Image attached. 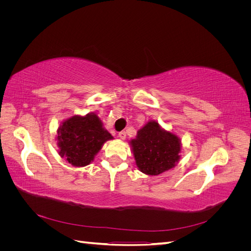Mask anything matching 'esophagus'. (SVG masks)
Wrapping results in <instances>:
<instances>
[{
  "instance_id": "obj_1",
  "label": "esophagus",
  "mask_w": 251,
  "mask_h": 251,
  "mask_svg": "<svg viewBox=\"0 0 251 251\" xmlns=\"http://www.w3.org/2000/svg\"><path fill=\"white\" fill-rule=\"evenodd\" d=\"M118 137H119L120 139L125 140V139H126V133L125 131H121V132H119V133H118Z\"/></svg>"
}]
</instances>
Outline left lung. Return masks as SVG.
<instances>
[{"instance_id": "obj_1", "label": "left lung", "mask_w": 251, "mask_h": 251, "mask_svg": "<svg viewBox=\"0 0 251 251\" xmlns=\"http://www.w3.org/2000/svg\"><path fill=\"white\" fill-rule=\"evenodd\" d=\"M130 143L138 169L150 176L173 169L180 159V138L153 120L140 128Z\"/></svg>"}]
</instances>
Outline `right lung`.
Instances as JSON below:
<instances>
[{"mask_svg":"<svg viewBox=\"0 0 251 251\" xmlns=\"http://www.w3.org/2000/svg\"><path fill=\"white\" fill-rule=\"evenodd\" d=\"M56 139L60 157L74 166H86L113 136L102 127L96 114L89 113L65 120L58 127Z\"/></svg>","mask_w":251,"mask_h":251,"instance_id":"add662e5","label":"right lung"}]
</instances>
